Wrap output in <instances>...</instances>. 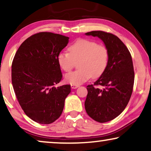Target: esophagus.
Wrapping results in <instances>:
<instances>
[{"mask_svg": "<svg viewBox=\"0 0 151 151\" xmlns=\"http://www.w3.org/2000/svg\"><path fill=\"white\" fill-rule=\"evenodd\" d=\"M79 86L78 85H71V87L73 89H76L77 87H78Z\"/></svg>", "mask_w": 151, "mask_h": 151, "instance_id": "34e87169", "label": "esophagus"}]
</instances>
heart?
<instances>
[{
  "mask_svg": "<svg viewBox=\"0 0 151 151\" xmlns=\"http://www.w3.org/2000/svg\"><path fill=\"white\" fill-rule=\"evenodd\" d=\"M69 53L60 52L58 56V63L62 70L70 72L78 62L79 69L65 76V81L71 85H79L86 82L93 76H101L106 68L109 59L108 49L103 45L88 39H77L68 47Z\"/></svg>",
  "mask_w": 151,
  "mask_h": 151,
  "instance_id": "heart-1",
  "label": "heart"
}]
</instances>
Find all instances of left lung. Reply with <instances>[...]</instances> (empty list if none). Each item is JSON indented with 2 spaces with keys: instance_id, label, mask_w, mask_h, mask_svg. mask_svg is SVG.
<instances>
[{
  "instance_id": "obj_1",
  "label": "left lung",
  "mask_w": 151,
  "mask_h": 151,
  "mask_svg": "<svg viewBox=\"0 0 151 151\" xmlns=\"http://www.w3.org/2000/svg\"><path fill=\"white\" fill-rule=\"evenodd\" d=\"M85 35L98 37L109 50L106 68L93 85L87 86L85 102L90 117L100 123L108 122L124 111L131 98L134 83L132 55L125 44L112 34L91 31Z\"/></svg>"
}]
</instances>
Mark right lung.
<instances>
[{"label": "right lung", "instance_id": "add662e5", "mask_svg": "<svg viewBox=\"0 0 151 151\" xmlns=\"http://www.w3.org/2000/svg\"><path fill=\"white\" fill-rule=\"evenodd\" d=\"M69 37L42 32L22 42L13 58L11 80L15 96L29 118L50 124L60 117L70 85L58 87L62 75L58 56Z\"/></svg>", "mask_w": 151, "mask_h": 151}]
</instances>
